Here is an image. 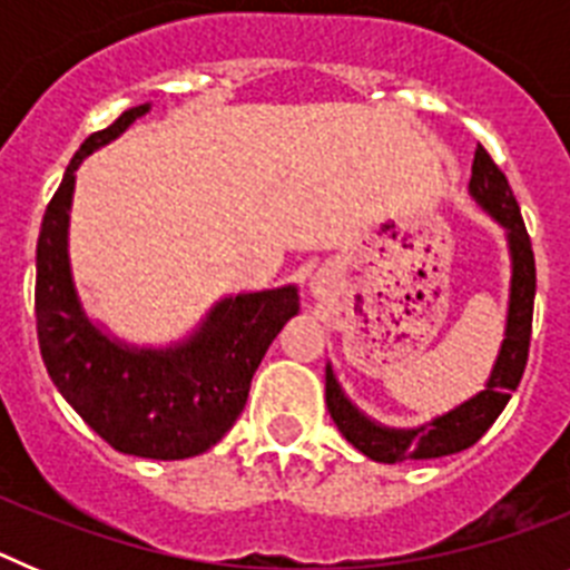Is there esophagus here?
<instances>
[{"instance_id": "obj_1", "label": "esophagus", "mask_w": 570, "mask_h": 570, "mask_svg": "<svg viewBox=\"0 0 570 570\" xmlns=\"http://www.w3.org/2000/svg\"><path fill=\"white\" fill-rule=\"evenodd\" d=\"M311 288H314V294H316V296L322 294V282H320V276H316V279L311 282Z\"/></svg>"}]
</instances>
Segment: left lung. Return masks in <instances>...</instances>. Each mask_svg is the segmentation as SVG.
I'll return each instance as SVG.
<instances>
[{"label":"left lung","mask_w":570,"mask_h":570,"mask_svg":"<svg viewBox=\"0 0 570 570\" xmlns=\"http://www.w3.org/2000/svg\"><path fill=\"white\" fill-rule=\"evenodd\" d=\"M468 190L476 199V205L488 210L505 228L508 250H511V296H508L505 340H502L500 356L493 362L485 391L456 405L454 411H448V414L416 428H385L380 422L367 420L360 407L347 400L331 365H325V402H328L331 420L336 422L340 434L356 451H362L374 462L396 465V462L434 460V456L465 451L502 414V407L508 405L511 394L520 385L522 374H525L528 345H531L533 294H537V265H533L531 236H528L525 223H522L517 196H513L505 174L497 168V163L482 145L473 154Z\"/></svg>","instance_id":"1"}]
</instances>
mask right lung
I'll return each mask as SVG.
<instances>
[{
	"instance_id": "obj_1",
	"label": "right lung",
	"mask_w": 570,
	"mask_h": 570,
	"mask_svg": "<svg viewBox=\"0 0 570 570\" xmlns=\"http://www.w3.org/2000/svg\"><path fill=\"white\" fill-rule=\"evenodd\" d=\"M148 110L150 105H136L90 134L48 203L37 242V334L59 394L110 448L148 460H188L228 434L262 356L299 314V294L285 285L228 296L188 340L159 351L125 345L88 320L68 256L73 174L85 156Z\"/></svg>"
}]
</instances>
